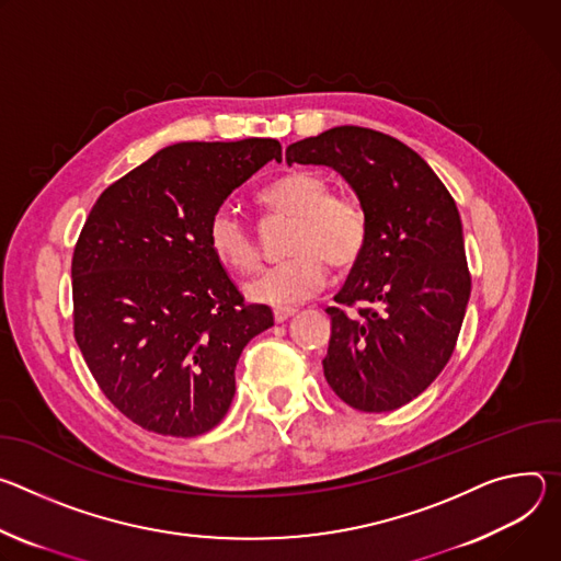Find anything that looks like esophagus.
Masks as SVG:
<instances>
[{
    "instance_id": "1",
    "label": "esophagus",
    "mask_w": 561,
    "mask_h": 561,
    "mask_svg": "<svg viewBox=\"0 0 561 561\" xmlns=\"http://www.w3.org/2000/svg\"><path fill=\"white\" fill-rule=\"evenodd\" d=\"M289 317H294V309H274V321L285 323Z\"/></svg>"
}]
</instances>
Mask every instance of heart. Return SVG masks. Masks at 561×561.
<instances>
[{
	"label": "heart",
	"instance_id": "heart-1",
	"mask_svg": "<svg viewBox=\"0 0 561 561\" xmlns=\"http://www.w3.org/2000/svg\"><path fill=\"white\" fill-rule=\"evenodd\" d=\"M270 216L294 218L287 252L291 259L265 270L247 285L254 302L291 309L319 294L328 283V261L352 267L365 252L367 216L347 194H334L332 182L319 171H291L261 194ZM214 256L229 270L249 274L261 263L254 231L231 209H218L207 225Z\"/></svg>",
	"mask_w": 561,
	"mask_h": 561
}]
</instances>
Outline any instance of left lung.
I'll return each instance as SVG.
<instances>
[{
  "instance_id": "1",
  "label": "left lung",
  "mask_w": 561,
  "mask_h": 561,
  "mask_svg": "<svg viewBox=\"0 0 561 561\" xmlns=\"http://www.w3.org/2000/svg\"><path fill=\"white\" fill-rule=\"evenodd\" d=\"M287 164H325L352 186L367 244L328 307L323 371L360 412L416 399L450 360L470 300L457 205L427 162L392 136L334 127L285 149ZM363 304L356 316L345 306Z\"/></svg>"
}]
</instances>
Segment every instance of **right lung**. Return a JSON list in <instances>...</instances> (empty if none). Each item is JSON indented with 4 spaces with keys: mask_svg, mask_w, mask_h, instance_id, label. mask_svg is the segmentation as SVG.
I'll return each mask as SVG.
<instances>
[{
    "mask_svg": "<svg viewBox=\"0 0 561 561\" xmlns=\"http://www.w3.org/2000/svg\"><path fill=\"white\" fill-rule=\"evenodd\" d=\"M272 138L178 142L93 205L73 252V330L104 397L149 432L198 437L236 394L244 345L274 325L207 242L209 218L261 167Z\"/></svg>",
    "mask_w": 561,
    "mask_h": 561,
    "instance_id": "right-lung-1",
    "label": "right lung"
}]
</instances>
